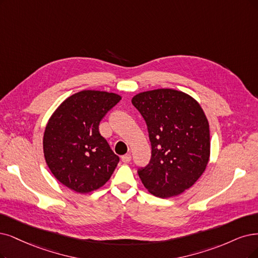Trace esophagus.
<instances>
[{"instance_id": "obj_1", "label": "esophagus", "mask_w": 258, "mask_h": 258, "mask_svg": "<svg viewBox=\"0 0 258 258\" xmlns=\"http://www.w3.org/2000/svg\"><path fill=\"white\" fill-rule=\"evenodd\" d=\"M121 159H122L123 163L127 164V163H130V161H131V159H132V156H131V154H125V155H123V156L121 157Z\"/></svg>"}]
</instances>
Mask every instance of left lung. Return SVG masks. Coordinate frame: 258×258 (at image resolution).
<instances>
[{"label": "left lung", "mask_w": 258, "mask_h": 258, "mask_svg": "<svg viewBox=\"0 0 258 258\" xmlns=\"http://www.w3.org/2000/svg\"><path fill=\"white\" fill-rule=\"evenodd\" d=\"M132 103L144 117L152 147L148 166L138 175L149 192L171 198L203 174L211 154L209 124L200 104L174 89L140 92Z\"/></svg>", "instance_id": "1"}]
</instances>
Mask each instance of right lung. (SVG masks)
<instances>
[{
    "instance_id": "add662e5",
    "label": "right lung",
    "mask_w": 258,
    "mask_h": 258,
    "mask_svg": "<svg viewBox=\"0 0 258 258\" xmlns=\"http://www.w3.org/2000/svg\"><path fill=\"white\" fill-rule=\"evenodd\" d=\"M120 100L117 93L83 90L66 99L46 124V165L62 185L75 192L87 194L102 187L119 163L99 125Z\"/></svg>"
}]
</instances>
